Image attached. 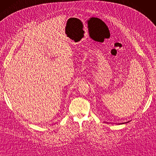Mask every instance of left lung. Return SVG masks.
I'll list each match as a JSON object with an SVG mask.
<instances>
[{
    "label": "left lung",
    "mask_w": 156,
    "mask_h": 156,
    "mask_svg": "<svg viewBox=\"0 0 156 156\" xmlns=\"http://www.w3.org/2000/svg\"><path fill=\"white\" fill-rule=\"evenodd\" d=\"M127 122H129V121H128V122H123V123H119V125H120V124H125V123H127Z\"/></svg>",
    "instance_id": "obj_1"
}]
</instances>
